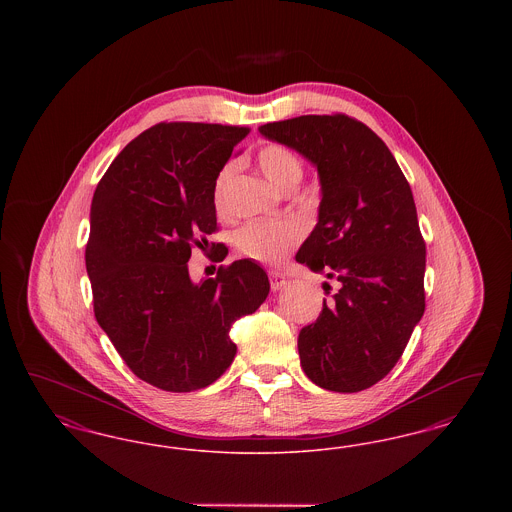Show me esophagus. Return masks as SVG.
Wrapping results in <instances>:
<instances>
[{"label":"esophagus","mask_w":512,"mask_h":512,"mask_svg":"<svg viewBox=\"0 0 512 512\" xmlns=\"http://www.w3.org/2000/svg\"><path fill=\"white\" fill-rule=\"evenodd\" d=\"M268 278H270V288L276 292V290H282L286 286V276L278 270H268Z\"/></svg>","instance_id":"1"}]
</instances>
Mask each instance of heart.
<instances>
[{
	"mask_svg": "<svg viewBox=\"0 0 512 512\" xmlns=\"http://www.w3.org/2000/svg\"><path fill=\"white\" fill-rule=\"evenodd\" d=\"M257 165L268 180L284 192H292L303 178V161L292 147L270 142L257 151ZM236 172L234 163L220 167L213 180V207L219 215L230 209L228 190ZM301 240V230L290 220H251L234 234V247L240 255L265 265H280Z\"/></svg>",
	"mask_w": 512,
	"mask_h": 512,
	"instance_id": "1",
	"label": "heart"
}]
</instances>
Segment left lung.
Segmentation results:
<instances>
[{
    "mask_svg": "<svg viewBox=\"0 0 512 512\" xmlns=\"http://www.w3.org/2000/svg\"><path fill=\"white\" fill-rule=\"evenodd\" d=\"M259 130L317 165L318 224L295 261L340 282L299 332L301 368L324 390H366L401 359L426 307V244L411 186L388 146L343 113Z\"/></svg>",
    "mask_w": 512,
    "mask_h": 512,
    "instance_id": "1",
    "label": "left lung"
}]
</instances>
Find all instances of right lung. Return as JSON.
<instances>
[{"mask_svg":"<svg viewBox=\"0 0 512 512\" xmlns=\"http://www.w3.org/2000/svg\"><path fill=\"white\" fill-rule=\"evenodd\" d=\"M249 126L159 122L115 157L99 180L86 245L94 315L126 366L147 384L186 393L232 365L230 328L267 299V272L242 259L190 280L199 247L220 263L213 180Z\"/></svg>","mask_w":512,"mask_h":512,"instance_id":"add662e5","label":"right lung"}]
</instances>
